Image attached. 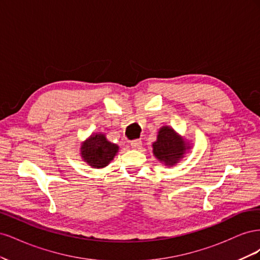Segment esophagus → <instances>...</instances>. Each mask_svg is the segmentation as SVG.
<instances>
[{"mask_svg":"<svg viewBox=\"0 0 260 260\" xmlns=\"http://www.w3.org/2000/svg\"><path fill=\"white\" fill-rule=\"evenodd\" d=\"M131 146H132V148H135V149H140L141 148V146H142V141H141L140 139H137V140H133V141H131Z\"/></svg>","mask_w":260,"mask_h":260,"instance_id":"obj_1","label":"esophagus"}]
</instances>
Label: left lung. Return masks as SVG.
<instances>
[{"mask_svg": "<svg viewBox=\"0 0 260 260\" xmlns=\"http://www.w3.org/2000/svg\"><path fill=\"white\" fill-rule=\"evenodd\" d=\"M188 147L171 128L162 127L157 136V141L153 143V153L166 165H174L183 156Z\"/></svg>", "mask_w": 260, "mask_h": 260, "instance_id": "1", "label": "left lung"}]
</instances>
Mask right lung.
I'll return each instance as SVG.
<instances>
[{"label":"right lung","mask_w":260,"mask_h":260,"mask_svg":"<svg viewBox=\"0 0 260 260\" xmlns=\"http://www.w3.org/2000/svg\"><path fill=\"white\" fill-rule=\"evenodd\" d=\"M118 152V146L108 142L105 136L95 135L86 140L81 147V155L84 161L94 168H103L109 164L115 154Z\"/></svg>","instance_id":"1"}]
</instances>
